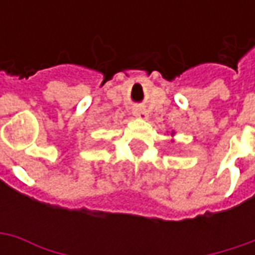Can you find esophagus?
Segmentation results:
<instances>
[{
  "instance_id": "esophagus-1",
  "label": "esophagus",
  "mask_w": 255,
  "mask_h": 255,
  "mask_svg": "<svg viewBox=\"0 0 255 255\" xmlns=\"http://www.w3.org/2000/svg\"><path fill=\"white\" fill-rule=\"evenodd\" d=\"M132 113H133V116L139 117V119H144V120L149 117L147 112L144 111V109H142V108H135V109L132 111Z\"/></svg>"
}]
</instances>
